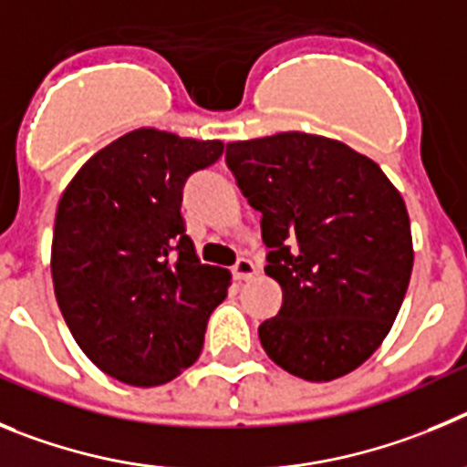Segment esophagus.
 <instances>
[{
    "label": "esophagus",
    "instance_id": "1",
    "mask_svg": "<svg viewBox=\"0 0 467 467\" xmlns=\"http://www.w3.org/2000/svg\"><path fill=\"white\" fill-rule=\"evenodd\" d=\"M254 275H255V265L246 258L237 260V265L233 267V276L237 281H249Z\"/></svg>",
    "mask_w": 467,
    "mask_h": 467
}]
</instances>
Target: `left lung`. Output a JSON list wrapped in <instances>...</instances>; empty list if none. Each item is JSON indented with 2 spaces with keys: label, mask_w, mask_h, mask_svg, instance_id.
Returning <instances> with one entry per match:
<instances>
[{
  "label": "left lung",
  "mask_w": 467,
  "mask_h": 467,
  "mask_svg": "<svg viewBox=\"0 0 467 467\" xmlns=\"http://www.w3.org/2000/svg\"><path fill=\"white\" fill-rule=\"evenodd\" d=\"M225 162L263 213L265 275L284 291L258 337L306 381L348 375L375 354L410 285L407 207L375 161L321 134L233 141Z\"/></svg>",
  "instance_id": "obj_1"
}]
</instances>
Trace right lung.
<instances>
[{
	"label": "right lung",
	"instance_id": "add662e5",
	"mask_svg": "<svg viewBox=\"0 0 467 467\" xmlns=\"http://www.w3.org/2000/svg\"><path fill=\"white\" fill-rule=\"evenodd\" d=\"M223 141L155 128L123 134L77 171L57 204L50 272L83 354L113 379L161 386L197 360L230 272L202 265L186 234V179Z\"/></svg>",
	"mask_w": 467,
	"mask_h": 467
}]
</instances>
